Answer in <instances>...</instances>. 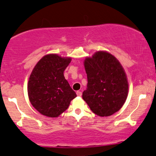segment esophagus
<instances>
[{
    "mask_svg": "<svg viewBox=\"0 0 156 156\" xmlns=\"http://www.w3.org/2000/svg\"><path fill=\"white\" fill-rule=\"evenodd\" d=\"M76 95L78 96H82V92L81 91H76Z\"/></svg>",
    "mask_w": 156,
    "mask_h": 156,
    "instance_id": "1",
    "label": "esophagus"
}]
</instances>
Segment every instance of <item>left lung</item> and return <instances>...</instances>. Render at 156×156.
Wrapping results in <instances>:
<instances>
[{"instance_id":"left-lung-1","label":"left lung","mask_w":156,"mask_h":156,"mask_svg":"<svg viewBox=\"0 0 156 156\" xmlns=\"http://www.w3.org/2000/svg\"><path fill=\"white\" fill-rule=\"evenodd\" d=\"M87 89L82 98L95 114L110 116L120 110L129 91L127 78L120 62L112 55L99 51L85 60Z\"/></svg>"}]
</instances>
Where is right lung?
<instances>
[{
    "label": "right lung",
    "mask_w": 156,
    "mask_h": 156,
    "mask_svg": "<svg viewBox=\"0 0 156 156\" xmlns=\"http://www.w3.org/2000/svg\"><path fill=\"white\" fill-rule=\"evenodd\" d=\"M70 62L71 58L47 55L38 62L31 73L27 85L29 99L43 115L59 116L76 97L63 75Z\"/></svg>",
    "instance_id": "obj_1"
}]
</instances>
